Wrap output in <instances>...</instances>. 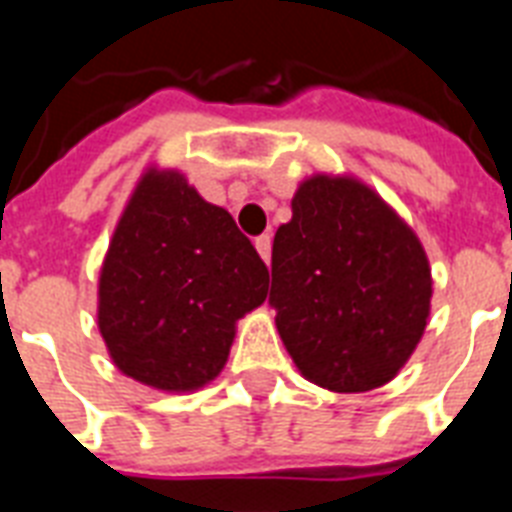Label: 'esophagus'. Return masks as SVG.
<instances>
[{"label": "esophagus", "instance_id": "34e87169", "mask_svg": "<svg viewBox=\"0 0 512 512\" xmlns=\"http://www.w3.org/2000/svg\"><path fill=\"white\" fill-rule=\"evenodd\" d=\"M255 247H257V252H260V257H263L265 263H268V260H271V236H268V233L257 236Z\"/></svg>", "mask_w": 512, "mask_h": 512}]
</instances>
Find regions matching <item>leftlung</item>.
Here are the masks:
<instances>
[{"label": "left lung", "instance_id": "1", "mask_svg": "<svg viewBox=\"0 0 512 512\" xmlns=\"http://www.w3.org/2000/svg\"><path fill=\"white\" fill-rule=\"evenodd\" d=\"M271 305L305 380L335 393L380 388L422 340L433 279L417 233L350 175L297 185L271 257Z\"/></svg>", "mask_w": 512, "mask_h": 512}]
</instances>
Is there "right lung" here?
<instances>
[{"label": "right lung", "mask_w": 512, "mask_h": 512, "mask_svg": "<svg viewBox=\"0 0 512 512\" xmlns=\"http://www.w3.org/2000/svg\"><path fill=\"white\" fill-rule=\"evenodd\" d=\"M268 268L233 217L183 172L148 167L98 279V329L116 369L164 393L223 372L236 321L265 303Z\"/></svg>", "instance_id": "obj_1"}]
</instances>
